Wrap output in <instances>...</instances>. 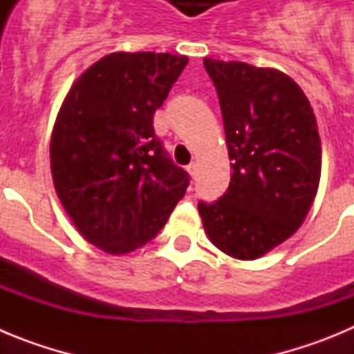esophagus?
<instances>
[{
  "label": "esophagus",
  "mask_w": 354,
  "mask_h": 354,
  "mask_svg": "<svg viewBox=\"0 0 354 354\" xmlns=\"http://www.w3.org/2000/svg\"><path fill=\"white\" fill-rule=\"evenodd\" d=\"M186 170H187V174L192 175L193 179H195V175H196V165H195V162H192V165H187Z\"/></svg>",
  "instance_id": "34e87169"
}]
</instances>
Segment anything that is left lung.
Masks as SVG:
<instances>
[{"instance_id": "left-lung-1", "label": "left lung", "mask_w": 354, "mask_h": 354, "mask_svg": "<svg viewBox=\"0 0 354 354\" xmlns=\"http://www.w3.org/2000/svg\"><path fill=\"white\" fill-rule=\"evenodd\" d=\"M223 115L232 177L223 196L198 202L216 248L253 261L292 236L321 179V138L310 102L289 76L205 58Z\"/></svg>"}]
</instances>
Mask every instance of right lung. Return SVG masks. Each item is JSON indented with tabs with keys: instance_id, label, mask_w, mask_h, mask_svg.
Masks as SVG:
<instances>
[{
	"instance_id": "obj_1",
	"label": "right lung",
	"mask_w": 354,
	"mask_h": 354,
	"mask_svg": "<svg viewBox=\"0 0 354 354\" xmlns=\"http://www.w3.org/2000/svg\"><path fill=\"white\" fill-rule=\"evenodd\" d=\"M186 64L168 53H111L77 77L56 117V193L84 239L104 252L154 239L189 186L154 131L156 109Z\"/></svg>"
}]
</instances>
